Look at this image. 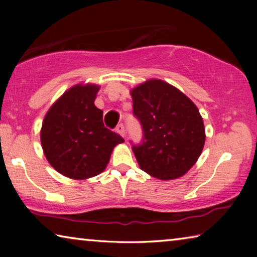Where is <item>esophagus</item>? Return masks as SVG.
Segmentation results:
<instances>
[{
  "label": "esophagus",
  "mask_w": 257,
  "mask_h": 257,
  "mask_svg": "<svg viewBox=\"0 0 257 257\" xmlns=\"http://www.w3.org/2000/svg\"><path fill=\"white\" fill-rule=\"evenodd\" d=\"M115 132L118 133V134L120 135V136L124 137V125H123L122 123L118 124V125H116V128H115Z\"/></svg>",
  "instance_id": "1"
}]
</instances>
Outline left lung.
<instances>
[{
	"mask_svg": "<svg viewBox=\"0 0 257 257\" xmlns=\"http://www.w3.org/2000/svg\"><path fill=\"white\" fill-rule=\"evenodd\" d=\"M134 114L144 130L143 144L133 146L139 168L160 180L186 175L205 144V128L189 97L161 79H150L130 90Z\"/></svg>",
	"mask_w": 257,
	"mask_h": 257,
	"instance_id": "obj_1",
	"label": "left lung"
}]
</instances>
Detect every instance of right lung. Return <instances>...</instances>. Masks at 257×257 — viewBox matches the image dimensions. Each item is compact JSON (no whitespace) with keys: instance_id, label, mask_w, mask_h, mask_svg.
I'll return each instance as SVG.
<instances>
[{"instance_id":"1","label":"right lung","mask_w":257,"mask_h":257,"mask_svg":"<svg viewBox=\"0 0 257 257\" xmlns=\"http://www.w3.org/2000/svg\"><path fill=\"white\" fill-rule=\"evenodd\" d=\"M99 86L77 84L52 104L43 120L41 143L56 171L86 180L105 170L114 147L124 142L104 127L103 111L95 106Z\"/></svg>"}]
</instances>
